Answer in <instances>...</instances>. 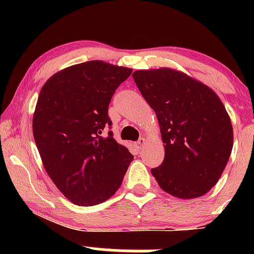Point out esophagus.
Returning <instances> with one entry per match:
<instances>
[{"mask_svg": "<svg viewBox=\"0 0 254 254\" xmlns=\"http://www.w3.org/2000/svg\"><path fill=\"white\" fill-rule=\"evenodd\" d=\"M144 143H145L144 138H143V137H141V138H139V139H138V141H137V142H136V144H135V145H136V148H137V149H138V150H139V149H141V148H142V147H143V145H144Z\"/></svg>", "mask_w": 254, "mask_h": 254, "instance_id": "1", "label": "esophagus"}]
</instances>
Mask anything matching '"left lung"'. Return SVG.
I'll return each instance as SVG.
<instances>
[{"mask_svg": "<svg viewBox=\"0 0 254 254\" xmlns=\"http://www.w3.org/2000/svg\"><path fill=\"white\" fill-rule=\"evenodd\" d=\"M136 86L155 111L165 159L151 168L160 188L183 199L216 185L233 149V127L220 98L205 84L170 68L138 70Z\"/></svg>", "mask_w": 254, "mask_h": 254, "instance_id": "1", "label": "left lung"}]
</instances>
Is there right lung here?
I'll return each instance as SVG.
<instances>
[{
  "mask_svg": "<svg viewBox=\"0 0 254 254\" xmlns=\"http://www.w3.org/2000/svg\"><path fill=\"white\" fill-rule=\"evenodd\" d=\"M132 70L103 61L69 66L49 78L33 116L44 167L58 190L77 205L103 203L122 185L132 154L104 135L109 105Z\"/></svg>",
  "mask_w": 254,
  "mask_h": 254,
  "instance_id": "right-lung-1",
  "label": "right lung"
}]
</instances>
